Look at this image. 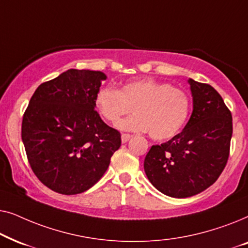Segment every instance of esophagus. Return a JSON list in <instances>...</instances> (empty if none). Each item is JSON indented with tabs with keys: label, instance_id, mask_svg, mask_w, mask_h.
I'll use <instances>...</instances> for the list:
<instances>
[{
	"label": "esophagus",
	"instance_id": "esophagus-1",
	"mask_svg": "<svg viewBox=\"0 0 248 248\" xmlns=\"http://www.w3.org/2000/svg\"><path fill=\"white\" fill-rule=\"evenodd\" d=\"M121 139H122V142H123V143H126V142H127L128 140H131V139H132V135H131V134L123 133V134H122Z\"/></svg>",
	"mask_w": 248,
	"mask_h": 248
}]
</instances>
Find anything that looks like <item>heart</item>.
<instances>
[{"label":"heart","instance_id":"b5f03b06","mask_svg":"<svg viewBox=\"0 0 248 248\" xmlns=\"http://www.w3.org/2000/svg\"><path fill=\"white\" fill-rule=\"evenodd\" d=\"M94 105L111 124H117L134 109L137 114L122 121L118 127L134 132L150 131L151 138L160 141L177 135L191 113V99L185 91L154 79L130 81L120 90L100 88Z\"/></svg>","mask_w":248,"mask_h":248}]
</instances>
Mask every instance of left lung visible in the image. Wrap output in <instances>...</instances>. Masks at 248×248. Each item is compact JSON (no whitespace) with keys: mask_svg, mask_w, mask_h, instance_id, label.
<instances>
[{"mask_svg":"<svg viewBox=\"0 0 248 248\" xmlns=\"http://www.w3.org/2000/svg\"><path fill=\"white\" fill-rule=\"evenodd\" d=\"M191 117L181 133L152 145L144 159L145 175L159 192L171 198L196 195L211 186L229 157L232 117L210 84L188 79Z\"/></svg>","mask_w":248,"mask_h":248,"instance_id":"left-lung-1","label":"left lung"}]
</instances>
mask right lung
Returning a JSON list of instances; mask_svg holds the SVG:
<instances>
[{"instance_id": "add662e5", "label": "right lung", "mask_w": 248, "mask_h": 248, "mask_svg": "<svg viewBox=\"0 0 248 248\" xmlns=\"http://www.w3.org/2000/svg\"><path fill=\"white\" fill-rule=\"evenodd\" d=\"M107 76L70 69L37 88L22 120L21 137L32 171L47 187L65 195L96 184L121 147V134L94 110Z\"/></svg>"}]
</instances>
